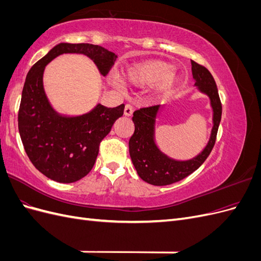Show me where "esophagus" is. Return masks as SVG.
<instances>
[{
    "label": "esophagus",
    "instance_id": "obj_1",
    "mask_svg": "<svg viewBox=\"0 0 261 261\" xmlns=\"http://www.w3.org/2000/svg\"><path fill=\"white\" fill-rule=\"evenodd\" d=\"M133 114V108L130 105H126L124 108V115L125 116H132Z\"/></svg>",
    "mask_w": 261,
    "mask_h": 261
}]
</instances>
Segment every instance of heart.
Wrapping results in <instances>:
<instances>
[{
    "label": "heart",
    "instance_id": "obj_1",
    "mask_svg": "<svg viewBox=\"0 0 261 261\" xmlns=\"http://www.w3.org/2000/svg\"><path fill=\"white\" fill-rule=\"evenodd\" d=\"M122 81L134 87L150 86V101L169 98L180 85L181 78L174 70L172 63L162 60H146L135 63L122 70Z\"/></svg>",
    "mask_w": 261,
    "mask_h": 261
}]
</instances>
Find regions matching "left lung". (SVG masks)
Listing matches in <instances>:
<instances>
[{
	"label": "left lung",
	"mask_w": 261,
	"mask_h": 261,
	"mask_svg": "<svg viewBox=\"0 0 261 261\" xmlns=\"http://www.w3.org/2000/svg\"><path fill=\"white\" fill-rule=\"evenodd\" d=\"M192 72L197 91L206 94L210 102L212 127L209 139L201 151L191 159H174L162 151L155 139L156 121L165 107L155 106L134 112L132 120L135 132L128 141L129 155L138 176L148 184L164 186L185 178L200 167L215 146L222 114L217 85L209 70L194 61H192Z\"/></svg>",
	"instance_id": "1"
}]
</instances>
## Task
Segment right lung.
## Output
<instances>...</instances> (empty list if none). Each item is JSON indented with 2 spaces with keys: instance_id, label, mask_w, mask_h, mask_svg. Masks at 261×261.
<instances>
[{
  "instance_id": "add662e5",
  "label": "right lung",
  "mask_w": 261,
  "mask_h": 261,
  "mask_svg": "<svg viewBox=\"0 0 261 261\" xmlns=\"http://www.w3.org/2000/svg\"><path fill=\"white\" fill-rule=\"evenodd\" d=\"M62 54H83L106 76L117 55L100 45L61 42L29 69L21 92L18 129L29 160L43 175L59 183H74L91 171L99 145L123 115L124 105L100 103L80 115L62 114L46 97L45 66Z\"/></svg>"
}]
</instances>
